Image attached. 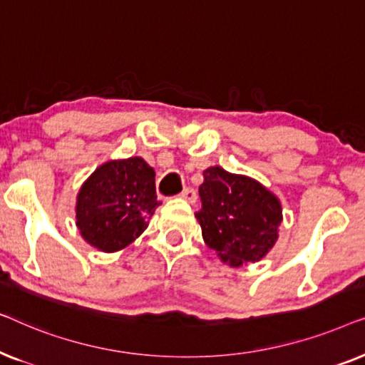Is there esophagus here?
<instances>
[{
	"instance_id": "34e87169",
	"label": "esophagus",
	"mask_w": 365,
	"mask_h": 365,
	"mask_svg": "<svg viewBox=\"0 0 365 365\" xmlns=\"http://www.w3.org/2000/svg\"><path fill=\"white\" fill-rule=\"evenodd\" d=\"M179 196H181L182 199H186L187 202H196V199H197V196H196V191H194V189H191V187H186L184 189V191L179 194Z\"/></svg>"
}]
</instances>
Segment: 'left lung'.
Masks as SVG:
<instances>
[{
    "instance_id": "obj_1",
    "label": "left lung",
    "mask_w": 365,
    "mask_h": 365,
    "mask_svg": "<svg viewBox=\"0 0 365 365\" xmlns=\"http://www.w3.org/2000/svg\"><path fill=\"white\" fill-rule=\"evenodd\" d=\"M199 186L196 219L202 239L231 267L257 262L279 237L282 206L276 194L256 179L211 166Z\"/></svg>"
}]
</instances>
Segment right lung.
I'll return each mask as SVG.
<instances>
[{"label":"right lung","instance_id":"right-lung-1","mask_svg":"<svg viewBox=\"0 0 365 365\" xmlns=\"http://www.w3.org/2000/svg\"><path fill=\"white\" fill-rule=\"evenodd\" d=\"M154 176L139 156L96 168L76 196V226L84 241L103 252L123 251L136 241L161 204Z\"/></svg>","mask_w":365,"mask_h":365}]
</instances>
